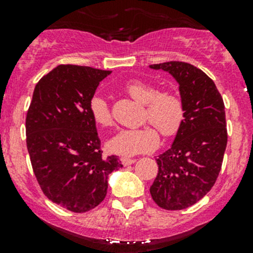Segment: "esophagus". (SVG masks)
Instances as JSON below:
<instances>
[{
	"mask_svg": "<svg viewBox=\"0 0 253 253\" xmlns=\"http://www.w3.org/2000/svg\"><path fill=\"white\" fill-rule=\"evenodd\" d=\"M121 162L125 167H127V165H131V164H133V163H136V159H131V158L125 157V158H122Z\"/></svg>",
	"mask_w": 253,
	"mask_h": 253,
	"instance_id": "34e87169",
	"label": "esophagus"
}]
</instances>
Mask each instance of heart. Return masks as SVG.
<instances>
[{
    "mask_svg": "<svg viewBox=\"0 0 253 253\" xmlns=\"http://www.w3.org/2000/svg\"><path fill=\"white\" fill-rule=\"evenodd\" d=\"M124 89L134 100L145 104L144 121L155 126L163 137L171 138L180 132L186 120V103L177 90H159L155 84L141 79L128 81L125 83ZM89 112L96 126L101 128L114 126L110 105L103 96L94 95L90 99ZM155 129L152 126H145L122 129L109 141V149L115 154L125 157L152 152L159 144V134Z\"/></svg>",
    "mask_w": 253,
    "mask_h": 253,
    "instance_id": "1",
    "label": "heart"
}]
</instances>
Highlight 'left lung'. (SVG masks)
<instances>
[{
	"label": "left lung",
	"instance_id": "left-lung-1",
	"mask_svg": "<svg viewBox=\"0 0 253 253\" xmlns=\"http://www.w3.org/2000/svg\"><path fill=\"white\" fill-rule=\"evenodd\" d=\"M150 68L171 73L186 103L185 124L172 147L157 159L150 186L160 208L180 211L202 200L218 178L228 143L225 106L214 82L191 63L170 61Z\"/></svg>",
	"mask_w": 253,
	"mask_h": 253
}]
</instances>
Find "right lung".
<instances>
[{
    "mask_svg": "<svg viewBox=\"0 0 253 253\" xmlns=\"http://www.w3.org/2000/svg\"><path fill=\"white\" fill-rule=\"evenodd\" d=\"M111 71L60 65L37 83L25 119L27 148L38 183L56 205L84 213L106 196L108 177L122 168L103 157L89 101Z\"/></svg>",
    "mask_w": 253,
    "mask_h": 253,
    "instance_id": "add662e5",
    "label": "right lung"
}]
</instances>
